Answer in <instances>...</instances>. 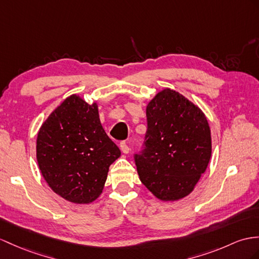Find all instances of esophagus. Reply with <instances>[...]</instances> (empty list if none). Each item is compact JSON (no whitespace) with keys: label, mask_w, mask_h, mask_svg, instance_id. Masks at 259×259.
Listing matches in <instances>:
<instances>
[{"label":"esophagus","mask_w":259,"mask_h":259,"mask_svg":"<svg viewBox=\"0 0 259 259\" xmlns=\"http://www.w3.org/2000/svg\"><path fill=\"white\" fill-rule=\"evenodd\" d=\"M119 148H121V150L123 151L124 154H128L130 147H128V145L126 142H121V144H119Z\"/></svg>","instance_id":"1"}]
</instances>
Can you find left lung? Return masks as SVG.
<instances>
[{"label":"left lung","mask_w":259,"mask_h":259,"mask_svg":"<svg viewBox=\"0 0 259 259\" xmlns=\"http://www.w3.org/2000/svg\"><path fill=\"white\" fill-rule=\"evenodd\" d=\"M143 149L134 155L140 179L162 201L185 198L211 158V132L205 115L180 93L165 89L146 109Z\"/></svg>","instance_id":"obj_1"}]
</instances>
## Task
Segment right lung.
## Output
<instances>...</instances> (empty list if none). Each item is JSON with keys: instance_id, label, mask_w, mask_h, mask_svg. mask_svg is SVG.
I'll list each match as a JSON object with an SVG mask.
<instances>
[{"instance_id": "right-lung-1", "label": "right lung", "mask_w": 259, "mask_h": 259, "mask_svg": "<svg viewBox=\"0 0 259 259\" xmlns=\"http://www.w3.org/2000/svg\"><path fill=\"white\" fill-rule=\"evenodd\" d=\"M37 162L48 186L73 203H90L102 193L109 167L121 150L101 125L97 103L70 96L41 125Z\"/></svg>"}]
</instances>
